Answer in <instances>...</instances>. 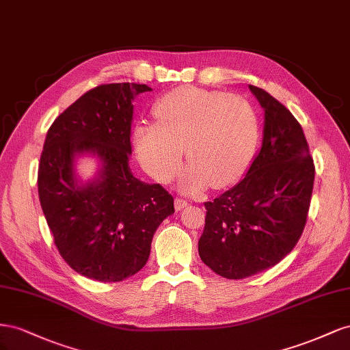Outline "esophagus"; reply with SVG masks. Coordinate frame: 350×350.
I'll return each instance as SVG.
<instances>
[{"label": "esophagus", "mask_w": 350, "mask_h": 350, "mask_svg": "<svg viewBox=\"0 0 350 350\" xmlns=\"http://www.w3.org/2000/svg\"><path fill=\"white\" fill-rule=\"evenodd\" d=\"M187 204H189V202L186 201V199H183V198H176V199H174V206H176L177 211H180V209L186 208Z\"/></svg>", "instance_id": "obj_1"}]
</instances>
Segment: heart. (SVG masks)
Listing matches in <instances>:
<instances>
[{
  "label": "heart",
  "instance_id": "obj_1",
  "mask_svg": "<svg viewBox=\"0 0 350 350\" xmlns=\"http://www.w3.org/2000/svg\"><path fill=\"white\" fill-rule=\"evenodd\" d=\"M158 124L135 129L139 161L159 183H170L182 165L189 167L182 189L196 192L208 183L224 187L236 182L251 163L258 142V116L247 99L195 86L177 88L159 98Z\"/></svg>",
  "mask_w": 350,
  "mask_h": 350
}]
</instances>
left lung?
Returning a JSON list of instances; mask_svg holds the SVG:
<instances>
[{
  "mask_svg": "<svg viewBox=\"0 0 350 350\" xmlns=\"http://www.w3.org/2000/svg\"><path fill=\"white\" fill-rule=\"evenodd\" d=\"M264 108V137L246 176L204 202L199 256L218 275L241 280L274 267L301 239L311 205L315 165L306 137L288 109L249 85Z\"/></svg>",
  "mask_w": 350,
  "mask_h": 350,
  "instance_id": "obj_1",
  "label": "left lung"
}]
</instances>
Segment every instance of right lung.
Here are the masks:
<instances>
[{"mask_svg": "<svg viewBox=\"0 0 350 350\" xmlns=\"http://www.w3.org/2000/svg\"><path fill=\"white\" fill-rule=\"evenodd\" d=\"M146 85H99L59 114L48 129L38 168L39 201L59 255L76 273L114 283L145 267L174 199L161 185L132 174L133 98ZM92 152L102 158L96 181L79 187L72 161Z\"/></svg>", "mask_w": 350, "mask_h": 350, "instance_id": "add662e5", "label": "right lung"}]
</instances>
